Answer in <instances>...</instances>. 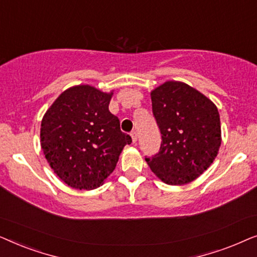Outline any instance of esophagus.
I'll list each match as a JSON object with an SVG mask.
<instances>
[{
    "mask_svg": "<svg viewBox=\"0 0 257 257\" xmlns=\"http://www.w3.org/2000/svg\"><path fill=\"white\" fill-rule=\"evenodd\" d=\"M131 137H132V142L133 143H137V140H138V135H137L136 131H133L131 133Z\"/></svg>",
    "mask_w": 257,
    "mask_h": 257,
    "instance_id": "34e87169",
    "label": "esophagus"
}]
</instances>
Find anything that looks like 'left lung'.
<instances>
[{"mask_svg": "<svg viewBox=\"0 0 257 257\" xmlns=\"http://www.w3.org/2000/svg\"><path fill=\"white\" fill-rule=\"evenodd\" d=\"M151 99L163 142L157 156L146 158L147 164L165 184L192 182L219 153L222 139L216 105L178 80H167L151 91Z\"/></svg>", "mask_w": 257, "mask_h": 257, "instance_id": "left-lung-1", "label": "left lung"}]
</instances>
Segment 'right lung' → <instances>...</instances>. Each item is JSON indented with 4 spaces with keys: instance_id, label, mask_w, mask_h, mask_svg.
<instances>
[{
    "instance_id": "1",
    "label": "right lung",
    "mask_w": 257,
    "mask_h": 257,
    "mask_svg": "<svg viewBox=\"0 0 257 257\" xmlns=\"http://www.w3.org/2000/svg\"><path fill=\"white\" fill-rule=\"evenodd\" d=\"M113 90L80 84L59 94L41 122V147L57 177L70 187L94 189L114 171L132 143L108 111Z\"/></svg>"
}]
</instances>
